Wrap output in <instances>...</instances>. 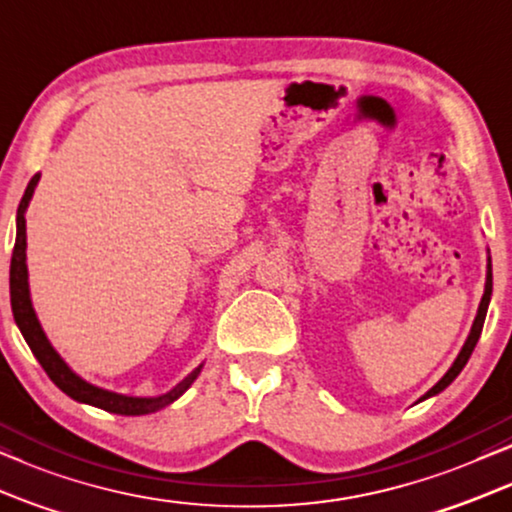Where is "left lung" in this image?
I'll list each match as a JSON object with an SVG mask.
<instances>
[{
	"mask_svg": "<svg viewBox=\"0 0 512 512\" xmlns=\"http://www.w3.org/2000/svg\"><path fill=\"white\" fill-rule=\"evenodd\" d=\"M489 299H492V260H487V283H485V295H482V302H480L478 316H475V320H473V327H470V335H468V339H466V344H463V349H461L459 356H456V360L452 363V367H449V370L445 372V377H442V379L438 381V384H435V386L431 388V391H428L421 400H426V398H431V395H438L440 391H445V388H447L449 384H452V381H454L456 377H459V372L463 370V367H466L468 358H470V353H473L475 344H478V339H480V335H482V325H485V316H487Z\"/></svg>",
	"mask_w": 512,
	"mask_h": 512,
	"instance_id": "1",
	"label": "left lung"
}]
</instances>
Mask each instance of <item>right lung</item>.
Returning <instances> with one entry per match:
<instances>
[{
  "mask_svg": "<svg viewBox=\"0 0 512 512\" xmlns=\"http://www.w3.org/2000/svg\"><path fill=\"white\" fill-rule=\"evenodd\" d=\"M39 182V173L32 177L30 185H27L23 199H20L18 215H16V245H13L11 255V271H9V290H11V311L13 318H16V325L23 332L27 346H30L34 358L39 360V365L44 367V372L49 374V379L56 384L60 391L70 395L77 403H86L93 407H100V410L112 412V414H126V417H140V414H152L159 412L170 403H175L182 393L187 391L189 386L194 384V379L199 377L201 367L189 374L177 384L170 388L168 393L156 395V398H135V395H121L114 391H105V388L88 384L86 379H81L79 374H74L63 358L58 356V351L53 349L49 339H46L42 325H39L37 313L32 309L30 299V285H27V264H25V210L30 206V199L34 194V187Z\"/></svg>",
  "mask_w": 512,
  "mask_h": 512,
  "instance_id": "obj_1",
  "label": "right lung"
}]
</instances>
